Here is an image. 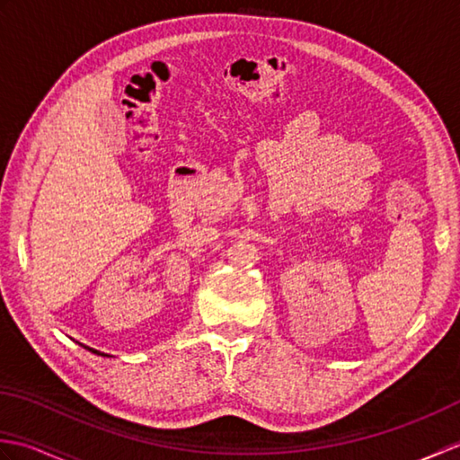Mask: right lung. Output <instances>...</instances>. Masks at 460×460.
<instances>
[{"mask_svg": "<svg viewBox=\"0 0 460 460\" xmlns=\"http://www.w3.org/2000/svg\"><path fill=\"white\" fill-rule=\"evenodd\" d=\"M86 349H89V351H93V354H96V356H106V354H101V351L99 349H93V348H89V346H84Z\"/></svg>", "mask_w": 460, "mask_h": 460, "instance_id": "add662e5", "label": "right lung"}]
</instances>
